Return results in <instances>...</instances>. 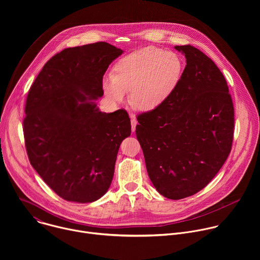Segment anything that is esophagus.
Segmentation results:
<instances>
[{
  "label": "esophagus",
  "mask_w": 260,
  "mask_h": 260,
  "mask_svg": "<svg viewBox=\"0 0 260 260\" xmlns=\"http://www.w3.org/2000/svg\"><path fill=\"white\" fill-rule=\"evenodd\" d=\"M131 123H132V131L133 132H135V129H136V126H137V120H136V118L134 117V116H132V118H131Z\"/></svg>",
  "instance_id": "esophagus-1"
}]
</instances>
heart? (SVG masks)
Returning <instances> with one entry per match:
<instances>
[{
    "label": "heart",
    "instance_id": "1",
    "mask_svg": "<svg viewBox=\"0 0 260 260\" xmlns=\"http://www.w3.org/2000/svg\"><path fill=\"white\" fill-rule=\"evenodd\" d=\"M183 71L178 54L156 47H145L120 58L103 80L105 95L121 102L131 89V102L141 110L160 106L176 89Z\"/></svg>",
    "mask_w": 260,
    "mask_h": 260
}]
</instances>
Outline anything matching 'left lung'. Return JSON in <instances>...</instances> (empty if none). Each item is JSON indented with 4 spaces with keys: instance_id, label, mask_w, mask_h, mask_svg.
Instances as JSON below:
<instances>
[{
    "instance_id": "8db88e82",
    "label": "left lung",
    "mask_w": 260,
    "mask_h": 260,
    "mask_svg": "<svg viewBox=\"0 0 260 260\" xmlns=\"http://www.w3.org/2000/svg\"><path fill=\"white\" fill-rule=\"evenodd\" d=\"M175 48L186 58L180 81L160 106L138 115L136 135L156 190L181 200L206 187L224 165L235 110L215 62L191 45Z\"/></svg>"
}]
</instances>
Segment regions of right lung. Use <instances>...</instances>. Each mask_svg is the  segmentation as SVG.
<instances>
[{
    "label": "right lung",
    "instance_id": "1",
    "mask_svg": "<svg viewBox=\"0 0 260 260\" xmlns=\"http://www.w3.org/2000/svg\"><path fill=\"white\" fill-rule=\"evenodd\" d=\"M106 42L66 48L31 84L23 119L30 165L61 199L91 203L109 189L121 142L131 136L125 110L101 112L103 76L122 54Z\"/></svg>",
    "mask_w": 260,
    "mask_h": 260
}]
</instances>
